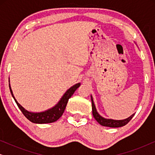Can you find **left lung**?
Returning a JSON list of instances; mask_svg holds the SVG:
<instances>
[{
  "label": "left lung",
  "instance_id": "obj_1",
  "mask_svg": "<svg viewBox=\"0 0 155 155\" xmlns=\"http://www.w3.org/2000/svg\"><path fill=\"white\" fill-rule=\"evenodd\" d=\"M91 100H92V114L95 120L99 123V124L103 126L110 127V128H118V127H122L126 125L130 120L132 119L135 114H133L128 118L124 120H114L110 119V118H105L101 116L97 111L96 107H95L94 101H93L92 96L91 95Z\"/></svg>",
  "mask_w": 155,
  "mask_h": 155
}]
</instances>
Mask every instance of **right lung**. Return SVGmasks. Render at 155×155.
I'll use <instances>...</instances> for the list:
<instances>
[{
    "mask_svg": "<svg viewBox=\"0 0 155 155\" xmlns=\"http://www.w3.org/2000/svg\"><path fill=\"white\" fill-rule=\"evenodd\" d=\"M80 85V83H77L75 84V85L72 86L71 88H69L68 90L65 92V94L63 95V97H61L58 102L57 103L54 107L51 108V109L41 112H31L25 109L22 105H20V104L18 102V101H17L16 99L15 98L11 87H10L9 80V87L10 92H11L12 96L15 99V101L19 109L21 110L22 114H24L25 117H26L29 120H30L31 122L34 123V124H49V123L56 121V120L63 115V112L65 111V107H66L67 105L68 101V99L71 98L72 95L74 94L75 91L79 87Z\"/></svg>",
    "mask_w": 155,
    "mask_h": 155,
    "instance_id": "right-lung-1",
    "label": "right lung"
}]
</instances>
